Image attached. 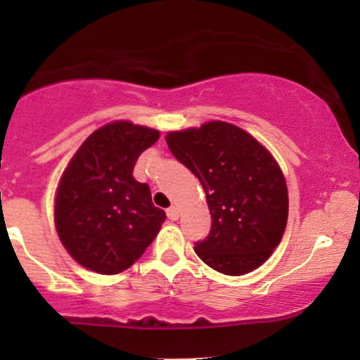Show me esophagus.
I'll return each instance as SVG.
<instances>
[{
    "mask_svg": "<svg viewBox=\"0 0 360 360\" xmlns=\"http://www.w3.org/2000/svg\"><path fill=\"white\" fill-rule=\"evenodd\" d=\"M167 217H169V220H177V218H179V208H177V206H171V208H167Z\"/></svg>",
    "mask_w": 360,
    "mask_h": 360,
    "instance_id": "obj_1",
    "label": "esophagus"
}]
</instances>
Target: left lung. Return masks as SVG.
<instances>
[{"label":"left lung","mask_w":360,"mask_h":360,"mask_svg":"<svg viewBox=\"0 0 360 360\" xmlns=\"http://www.w3.org/2000/svg\"><path fill=\"white\" fill-rule=\"evenodd\" d=\"M172 155L200 179L212 230L194 252L226 276L257 269L271 257L288 223L283 171L262 143L226 122L169 131Z\"/></svg>","instance_id":"obj_1"}]
</instances>
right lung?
Instances as JSON below:
<instances>
[{
	"instance_id": "obj_1",
	"label": "right lung",
	"mask_w": 360,
	"mask_h": 360,
	"mask_svg": "<svg viewBox=\"0 0 360 360\" xmlns=\"http://www.w3.org/2000/svg\"><path fill=\"white\" fill-rule=\"evenodd\" d=\"M159 130L113 122L77 148L56 194V229L65 250L86 269L118 274L150 245L166 220L150 188L134 177L139 155Z\"/></svg>"
}]
</instances>
